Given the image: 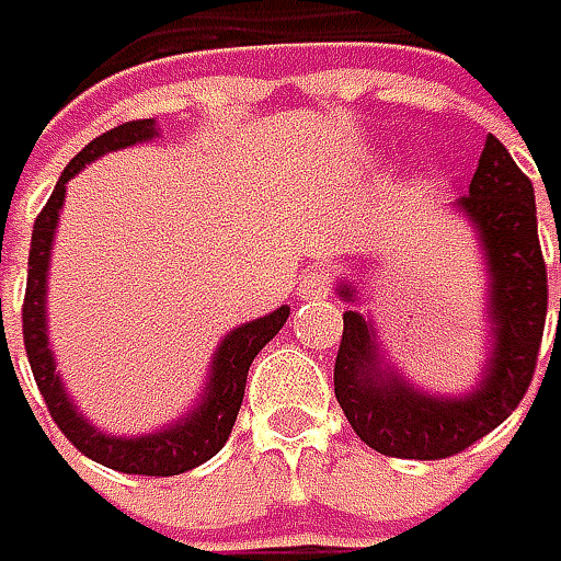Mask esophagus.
I'll use <instances>...</instances> for the list:
<instances>
[{
	"mask_svg": "<svg viewBox=\"0 0 561 561\" xmlns=\"http://www.w3.org/2000/svg\"><path fill=\"white\" fill-rule=\"evenodd\" d=\"M330 291H333V279L323 270H308L301 276V285H298V295L301 298H327Z\"/></svg>",
	"mask_w": 561,
	"mask_h": 561,
	"instance_id": "1",
	"label": "esophagus"
}]
</instances>
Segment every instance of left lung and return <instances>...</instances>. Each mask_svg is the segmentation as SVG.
I'll use <instances>...</instances> for the list:
<instances>
[{
  "label": "left lung",
  "instance_id": "8db88e82",
  "mask_svg": "<svg viewBox=\"0 0 561 561\" xmlns=\"http://www.w3.org/2000/svg\"><path fill=\"white\" fill-rule=\"evenodd\" d=\"M457 206L477 225L492 276L489 313L495 343L485 378L473 393L454 400L419 393L380 368L371 323L358 311L343 313L333 390L352 432L383 457L445 460L477 445L520 407L537 371L549 298L537 199L530 178L495 136L485 139L470 193H463ZM340 295L352 301L348 285H340Z\"/></svg>",
  "mask_w": 561,
  "mask_h": 561
}]
</instances>
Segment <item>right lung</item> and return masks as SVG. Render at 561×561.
I'll list each match as a JSON object with an SVG mask.
<instances>
[{
  "label": "right lung",
  "mask_w": 561,
  "mask_h": 561,
  "mask_svg": "<svg viewBox=\"0 0 561 561\" xmlns=\"http://www.w3.org/2000/svg\"><path fill=\"white\" fill-rule=\"evenodd\" d=\"M151 136H158L154 119H129L123 126L107 129L94 142H88L66 164L47 206L41 209L37 221H34L31 256H27V288H24V308H21V333H24V352H27L31 371H34V380L41 387V397L50 410L53 422L59 425V432L72 445L82 450L84 457H91L111 470H119V473H133V477H178V473H186V470L206 463L209 457H215L225 447L231 428H234L238 410H241V400H244L250 362L279 333L282 323L288 320V308L266 313L260 320H250L244 327H238L234 333H228L225 343L215 352L213 378H209L203 403L164 432L142 435V438H111V435H101L98 428H91L82 415L72 410V403L62 390V380L56 375L50 346H47V311H44L56 215L62 209L66 183L72 181L88 161L101 158L104 151L146 142Z\"/></svg>",
  "instance_id": "1"
}]
</instances>
